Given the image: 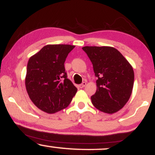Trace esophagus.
I'll return each instance as SVG.
<instances>
[{"label":"esophagus","mask_w":155,"mask_h":155,"mask_svg":"<svg viewBox=\"0 0 155 155\" xmlns=\"http://www.w3.org/2000/svg\"><path fill=\"white\" fill-rule=\"evenodd\" d=\"M85 86H86V82H84V81L81 83V84H79V87L80 88H84Z\"/></svg>","instance_id":"esophagus-1"}]
</instances>
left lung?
<instances>
[{
  "instance_id": "left-lung-1",
  "label": "left lung",
  "mask_w": 155,
  "mask_h": 155,
  "mask_svg": "<svg viewBox=\"0 0 155 155\" xmlns=\"http://www.w3.org/2000/svg\"><path fill=\"white\" fill-rule=\"evenodd\" d=\"M91 60L97 90L91 97L92 104L99 111L114 114L124 106L130 97L134 72L130 63L115 48L84 47Z\"/></svg>"
}]
</instances>
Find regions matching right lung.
Returning a JSON list of instances; mask_svg holds the SVG:
<instances>
[{
	"label": "right lung",
	"instance_id": "add662e5",
	"mask_svg": "<svg viewBox=\"0 0 155 155\" xmlns=\"http://www.w3.org/2000/svg\"><path fill=\"white\" fill-rule=\"evenodd\" d=\"M75 46L48 44L30 58L27 65L26 90L39 109L54 114L68 107L77 88L67 79L65 63Z\"/></svg>",
	"mask_w": 155,
	"mask_h": 155
}]
</instances>
